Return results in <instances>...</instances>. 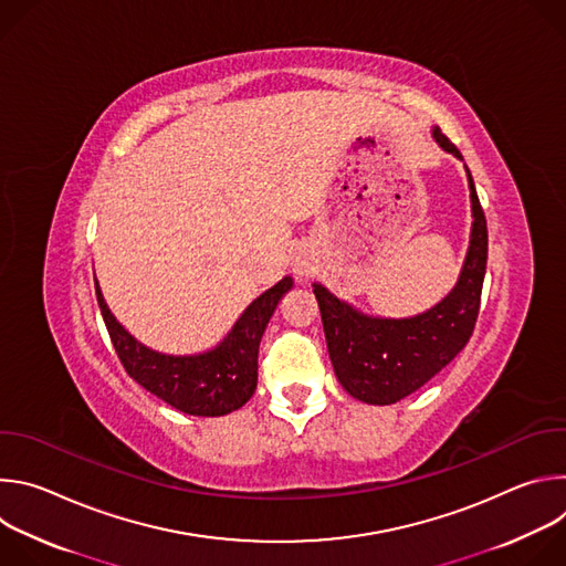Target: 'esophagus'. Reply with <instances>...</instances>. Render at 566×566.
I'll return each mask as SVG.
<instances>
[{
	"label": "esophagus",
	"instance_id": "1",
	"mask_svg": "<svg viewBox=\"0 0 566 566\" xmlns=\"http://www.w3.org/2000/svg\"><path fill=\"white\" fill-rule=\"evenodd\" d=\"M293 273L297 277H308L313 271H315V264H313V258L306 253V251H297V255L293 258Z\"/></svg>",
	"mask_w": 566,
	"mask_h": 566
}]
</instances>
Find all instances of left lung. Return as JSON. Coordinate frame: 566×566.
Wrapping results in <instances>:
<instances>
[{
	"mask_svg": "<svg viewBox=\"0 0 566 566\" xmlns=\"http://www.w3.org/2000/svg\"><path fill=\"white\" fill-rule=\"evenodd\" d=\"M434 138L446 151L463 158L439 127ZM468 186L474 217L470 251L457 286L434 308L408 319L367 317L334 297L325 286L313 284L332 365L340 385L354 398L371 406H391L423 387L470 340L486 275L489 228L470 170Z\"/></svg>",
	"mask_w": 566,
	"mask_h": 566,
	"instance_id": "obj_1",
	"label": "left lung"
}]
</instances>
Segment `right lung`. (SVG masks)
<instances>
[{
  "instance_id": "obj_1",
  "label": "right lung",
  "mask_w": 566,
  "mask_h": 566,
  "mask_svg": "<svg viewBox=\"0 0 566 566\" xmlns=\"http://www.w3.org/2000/svg\"><path fill=\"white\" fill-rule=\"evenodd\" d=\"M284 277L260 295L212 352L201 356H166L136 343L109 313L96 282V297L112 345L125 371L168 406L192 417H223L239 410L258 387V352L262 334L280 302L291 289Z\"/></svg>"
}]
</instances>
